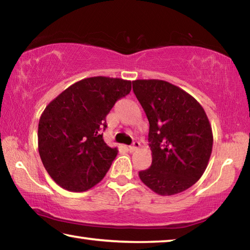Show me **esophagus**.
Wrapping results in <instances>:
<instances>
[{
	"label": "esophagus",
	"instance_id": "obj_1",
	"mask_svg": "<svg viewBox=\"0 0 250 250\" xmlns=\"http://www.w3.org/2000/svg\"><path fill=\"white\" fill-rule=\"evenodd\" d=\"M139 147H140V143H139V142H133V145L131 146H129V151L130 152H134V151H137Z\"/></svg>",
	"mask_w": 250,
	"mask_h": 250
}]
</instances>
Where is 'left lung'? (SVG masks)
Returning a JSON list of instances; mask_svg holds the SVG:
<instances>
[{"instance_id": "1", "label": "left lung", "mask_w": 250, "mask_h": 250, "mask_svg": "<svg viewBox=\"0 0 250 250\" xmlns=\"http://www.w3.org/2000/svg\"><path fill=\"white\" fill-rule=\"evenodd\" d=\"M132 87L150 124L152 164L139 176L161 196L183 192L201 179L213 149L205 110L194 97L166 80L137 79Z\"/></svg>"}]
</instances>
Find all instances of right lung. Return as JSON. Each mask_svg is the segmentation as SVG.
<instances>
[{
    "label": "right lung",
    "instance_id": "1",
    "mask_svg": "<svg viewBox=\"0 0 250 250\" xmlns=\"http://www.w3.org/2000/svg\"><path fill=\"white\" fill-rule=\"evenodd\" d=\"M130 91V80L97 76L73 83L46 105L39 122V152L61 188L84 192L104 179L118 154L104 141L105 117Z\"/></svg>",
    "mask_w": 250,
    "mask_h": 250
}]
</instances>
